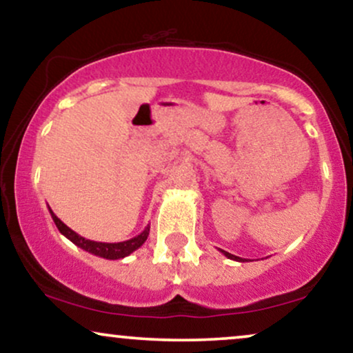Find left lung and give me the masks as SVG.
<instances>
[{"label": "left lung", "mask_w": 353, "mask_h": 353, "mask_svg": "<svg viewBox=\"0 0 353 353\" xmlns=\"http://www.w3.org/2000/svg\"><path fill=\"white\" fill-rule=\"evenodd\" d=\"M221 251V253L223 254V256H227L228 259H233V261H240V263H243V261H246V259H243V258H238V256H235V254H230V253H227V251H223V250H219Z\"/></svg>", "instance_id": "1"}]
</instances>
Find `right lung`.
<instances>
[{"instance_id": "right-lung-1", "label": "right lung", "mask_w": 353, "mask_h": 353, "mask_svg": "<svg viewBox=\"0 0 353 353\" xmlns=\"http://www.w3.org/2000/svg\"><path fill=\"white\" fill-rule=\"evenodd\" d=\"M50 214H52V219L54 222V225L58 227V230L61 235H65L68 240L72 241L76 246H79L81 250L87 251V253L90 254H95V256H100V258H105V259H121V258H126V256H130L132 251H136L137 248H141V246L144 245V241L148 240L149 236V230L150 227L148 225L144 228L143 232L139 233V235L130 238V240L126 241H118V243H102V241H94V240H87V238L81 236L79 233H76L74 230H71L70 227L66 225V223H63L59 219L54 216V212L52 209L48 208Z\"/></svg>"}]
</instances>
